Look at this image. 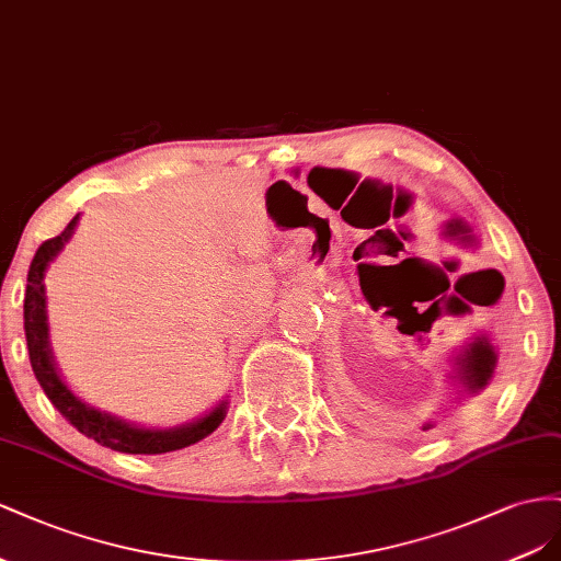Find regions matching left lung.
Listing matches in <instances>:
<instances>
[{
    "mask_svg": "<svg viewBox=\"0 0 561 561\" xmlns=\"http://www.w3.org/2000/svg\"><path fill=\"white\" fill-rule=\"evenodd\" d=\"M446 234L460 237L462 242H466V239H470V228L462 220H451L449 226H446ZM435 308L437 306H432L430 310H435ZM456 364H458V378L462 382V388H466L468 392L482 390L491 380L493 366H495V352H493L486 335H479V339H474L466 350H462ZM427 427L430 425H425V430Z\"/></svg>",
    "mask_w": 561,
    "mask_h": 561,
    "instance_id": "left-lung-1",
    "label": "left lung"
}]
</instances>
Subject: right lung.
<instances>
[{
	"label": "right lung",
	"mask_w": 561,
	"mask_h": 561,
	"mask_svg": "<svg viewBox=\"0 0 561 561\" xmlns=\"http://www.w3.org/2000/svg\"><path fill=\"white\" fill-rule=\"evenodd\" d=\"M77 218L79 216H75L68 222V228L60 234L46 239V242L39 244L35 259H32L27 270V286H25V300H23V329H25L32 371H35L42 390L51 399V404L66 415V419L82 432V435L107 446V449H115L122 454H167V451L183 449V446H190L204 439L206 435H211V432L222 423V419H226V404H220L209 415H204V419L183 427L146 430V427H136V425L112 419V415L79 402V399L66 388V382H62L60 376L56 374L49 341H46L49 339V333H46L42 279H44L46 265L54 261V255L62 249V244L68 242V237L77 226Z\"/></svg>",
	"instance_id": "obj_1"
}]
</instances>
